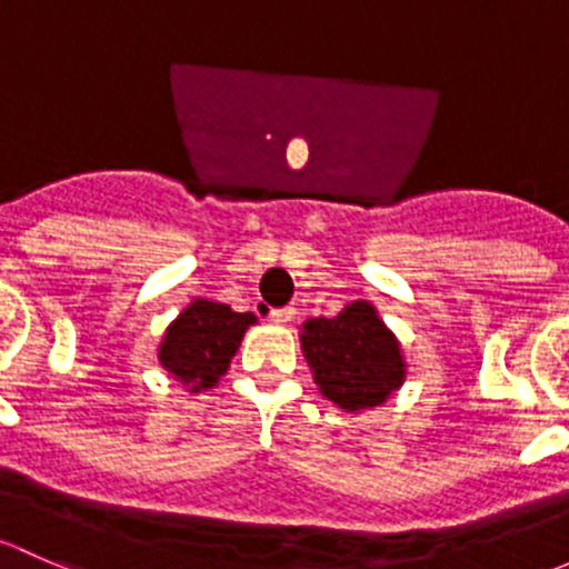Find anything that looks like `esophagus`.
I'll return each mask as SVG.
<instances>
[{
  "instance_id": "34e87169",
  "label": "esophagus",
  "mask_w": 569,
  "mask_h": 569,
  "mask_svg": "<svg viewBox=\"0 0 569 569\" xmlns=\"http://www.w3.org/2000/svg\"><path fill=\"white\" fill-rule=\"evenodd\" d=\"M292 318H296V309L292 307H279V309H271V320L273 323H292Z\"/></svg>"
}]
</instances>
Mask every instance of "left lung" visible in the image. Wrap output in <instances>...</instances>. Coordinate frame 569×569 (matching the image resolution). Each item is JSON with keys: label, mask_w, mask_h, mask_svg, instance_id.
Masks as SVG:
<instances>
[{"label": "left lung", "mask_w": 569, "mask_h": 569, "mask_svg": "<svg viewBox=\"0 0 569 569\" xmlns=\"http://www.w3.org/2000/svg\"><path fill=\"white\" fill-rule=\"evenodd\" d=\"M301 348L320 395L345 411L380 406L406 380L400 345L367 301L350 303L337 318L307 320Z\"/></svg>", "instance_id": "1"}]
</instances>
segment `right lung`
<instances>
[{
    "label": "right lung",
    "instance_id": "right-lung-1",
    "mask_svg": "<svg viewBox=\"0 0 569 569\" xmlns=\"http://www.w3.org/2000/svg\"><path fill=\"white\" fill-rule=\"evenodd\" d=\"M251 323H257L251 312H232L227 303L197 298L167 328L158 361L180 383L191 386L189 391L210 389L227 372Z\"/></svg>",
    "mask_w": 569,
    "mask_h": 569
}]
</instances>
